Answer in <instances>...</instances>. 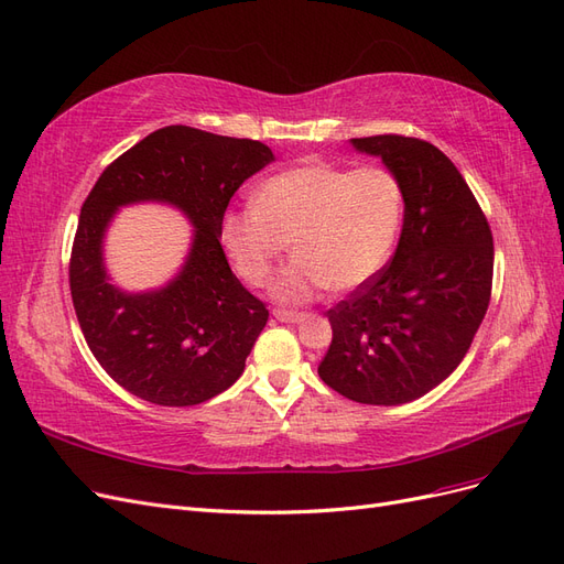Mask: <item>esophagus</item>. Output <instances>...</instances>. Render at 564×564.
I'll return each mask as SVG.
<instances>
[{
  "label": "esophagus",
  "instance_id": "obj_1",
  "mask_svg": "<svg viewBox=\"0 0 564 564\" xmlns=\"http://www.w3.org/2000/svg\"><path fill=\"white\" fill-rule=\"evenodd\" d=\"M272 317L280 319V322H301L305 315L303 313H296V311H282V308H275L272 311Z\"/></svg>",
  "mask_w": 564,
  "mask_h": 564
}]
</instances>
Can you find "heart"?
<instances>
[{"label": "heart", "mask_w": 564, "mask_h": 564, "mask_svg": "<svg viewBox=\"0 0 564 564\" xmlns=\"http://www.w3.org/2000/svg\"><path fill=\"white\" fill-rule=\"evenodd\" d=\"M404 191L386 166L348 169L305 162L270 176L251 209L224 216L220 240L245 282L261 286L292 242L296 261L272 282L284 303L322 289L350 294L390 261L404 224Z\"/></svg>", "instance_id": "1"}]
</instances>
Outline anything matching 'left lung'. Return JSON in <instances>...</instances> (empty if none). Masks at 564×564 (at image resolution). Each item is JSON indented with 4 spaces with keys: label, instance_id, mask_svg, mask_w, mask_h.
Masks as SVG:
<instances>
[{
    "label": "left lung",
    "instance_id": "8db88e82",
    "mask_svg": "<svg viewBox=\"0 0 564 564\" xmlns=\"http://www.w3.org/2000/svg\"><path fill=\"white\" fill-rule=\"evenodd\" d=\"M404 191V224L390 263L338 301L319 379L362 404H404L464 360L491 299L494 240L468 183L445 152L409 135L352 139Z\"/></svg>",
    "mask_w": 564,
    "mask_h": 564
}]
</instances>
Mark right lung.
<instances>
[{"mask_svg": "<svg viewBox=\"0 0 564 564\" xmlns=\"http://www.w3.org/2000/svg\"><path fill=\"white\" fill-rule=\"evenodd\" d=\"M272 160L261 141L174 124L108 164L84 199L70 256L73 305L98 365L131 395L191 406L240 379L268 311L232 275L218 237L237 187ZM135 200L172 203L196 232L172 283L127 295L109 284L102 237L116 209Z\"/></svg>", "mask_w": 564, "mask_h": 564, "instance_id": "add662e5", "label": "right lung"}]
</instances>
